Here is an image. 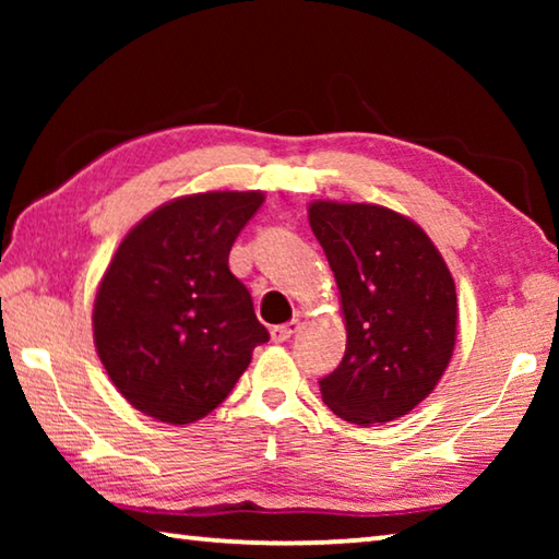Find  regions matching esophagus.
Returning <instances> with one entry per match:
<instances>
[{
	"label": "esophagus",
	"instance_id": "obj_1",
	"mask_svg": "<svg viewBox=\"0 0 559 559\" xmlns=\"http://www.w3.org/2000/svg\"><path fill=\"white\" fill-rule=\"evenodd\" d=\"M298 328H300V320H288V323L271 328V340H273V343H286L288 337L296 335Z\"/></svg>",
	"mask_w": 559,
	"mask_h": 559
}]
</instances>
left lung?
Segmentation results:
<instances>
[{
  "mask_svg": "<svg viewBox=\"0 0 559 559\" xmlns=\"http://www.w3.org/2000/svg\"><path fill=\"white\" fill-rule=\"evenodd\" d=\"M310 229L335 273L345 357L320 380L323 402L359 427L409 414L447 370L456 286L419 226L377 204L313 202Z\"/></svg>",
  "mask_w": 559,
  "mask_h": 559,
  "instance_id": "8db88e82",
  "label": "left lung"
}]
</instances>
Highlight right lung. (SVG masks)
Wrapping results in <instances>:
<instances>
[{
    "instance_id": "right-lung-1",
    "label": "right lung",
    "mask_w": 559,
    "mask_h": 559,
    "mask_svg": "<svg viewBox=\"0 0 559 559\" xmlns=\"http://www.w3.org/2000/svg\"><path fill=\"white\" fill-rule=\"evenodd\" d=\"M261 192H206L159 206L132 229L100 281L93 335L126 400L167 424L216 409L269 330L229 271Z\"/></svg>"
}]
</instances>
